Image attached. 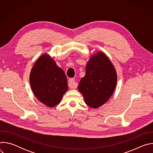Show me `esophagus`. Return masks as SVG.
I'll list each match as a JSON object with an SVG mask.
<instances>
[{
	"mask_svg": "<svg viewBox=\"0 0 153 153\" xmlns=\"http://www.w3.org/2000/svg\"><path fill=\"white\" fill-rule=\"evenodd\" d=\"M68 86L70 88H76L77 86V83L75 81V79H70L68 82Z\"/></svg>",
	"mask_w": 153,
	"mask_h": 153,
	"instance_id": "obj_1",
	"label": "esophagus"
}]
</instances>
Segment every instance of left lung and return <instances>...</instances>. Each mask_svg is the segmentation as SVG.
<instances>
[{"instance_id": "obj_1", "label": "left lung", "mask_w": 153, "mask_h": 153, "mask_svg": "<svg viewBox=\"0 0 153 153\" xmlns=\"http://www.w3.org/2000/svg\"><path fill=\"white\" fill-rule=\"evenodd\" d=\"M86 74L78 86L87 105L97 108L111 97L117 76L113 64L102 51L93 55L86 67Z\"/></svg>"}]
</instances>
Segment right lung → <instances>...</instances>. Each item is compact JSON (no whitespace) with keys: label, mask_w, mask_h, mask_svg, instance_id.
Masks as SVG:
<instances>
[{"label":"right lung","mask_w":153,"mask_h":153,"mask_svg":"<svg viewBox=\"0 0 153 153\" xmlns=\"http://www.w3.org/2000/svg\"><path fill=\"white\" fill-rule=\"evenodd\" d=\"M30 82L36 98L49 107L57 105L68 89L67 79L63 70L48 54H43L34 64Z\"/></svg>","instance_id":"right-lung-1"}]
</instances>
